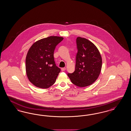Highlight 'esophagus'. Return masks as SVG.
<instances>
[{"instance_id": "34e87169", "label": "esophagus", "mask_w": 131, "mask_h": 131, "mask_svg": "<svg viewBox=\"0 0 131 131\" xmlns=\"http://www.w3.org/2000/svg\"><path fill=\"white\" fill-rule=\"evenodd\" d=\"M66 68H61V71H65L66 70Z\"/></svg>"}]
</instances>
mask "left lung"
<instances>
[{
	"mask_svg": "<svg viewBox=\"0 0 131 131\" xmlns=\"http://www.w3.org/2000/svg\"><path fill=\"white\" fill-rule=\"evenodd\" d=\"M78 52L75 70L68 73L71 83L78 87H86L94 83L101 70L102 60L99 49L89 40L81 37L76 39Z\"/></svg>",
	"mask_w": 131,
	"mask_h": 131,
	"instance_id": "obj_1",
	"label": "left lung"
}]
</instances>
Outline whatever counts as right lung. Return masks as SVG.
<instances>
[{
	"mask_svg": "<svg viewBox=\"0 0 131 131\" xmlns=\"http://www.w3.org/2000/svg\"><path fill=\"white\" fill-rule=\"evenodd\" d=\"M62 37L51 36L36 41L28 50L25 60L26 75L35 86L47 89L55 83L60 71L56 65L54 52Z\"/></svg>",
	"mask_w": 131,
	"mask_h": 131,
	"instance_id": "right-lung-1",
	"label": "right lung"
}]
</instances>
